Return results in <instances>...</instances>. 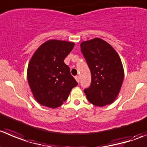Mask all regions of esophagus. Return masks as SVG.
<instances>
[{
    "label": "esophagus",
    "mask_w": 147,
    "mask_h": 147,
    "mask_svg": "<svg viewBox=\"0 0 147 147\" xmlns=\"http://www.w3.org/2000/svg\"><path fill=\"white\" fill-rule=\"evenodd\" d=\"M75 79H76V82H77L78 83H79V76H75Z\"/></svg>",
    "instance_id": "34e87169"
}]
</instances>
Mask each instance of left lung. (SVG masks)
Instances as JSON below:
<instances>
[{
    "mask_svg": "<svg viewBox=\"0 0 147 147\" xmlns=\"http://www.w3.org/2000/svg\"><path fill=\"white\" fill-rule=\"evenodd\" d=\"M80 46L92 76L90 86L84 90L86 98L96 106L111 104L123 82L119 55L110 44L100 38L83 42Z\"/></svg>",
    "mask_w": 147,
    "mask_h": 147,
    "instance_id": "8db88e82",
    "label": "left lung"
}]
</instances>
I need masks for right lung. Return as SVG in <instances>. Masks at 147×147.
Masks as SVG:
<instances>
[{
    "mask_svg": "<svg viewBox=\"0 0 147 147\" xmlns=\"http://www.w3.org/2000/svg\"><path fill=\"white\" fill-rule=\"evenodd\" d=\"M74 47L71 42L50 40L43 43L29 61L27 79L33 95L42 105L56 108L67 100L78 83L64 59Z\"/></svg>",
    "mask_w": 147,
    "mask_h": 147,
    "instance_id": "obj_1",
    "label": "right lung"
}]
</instances>
